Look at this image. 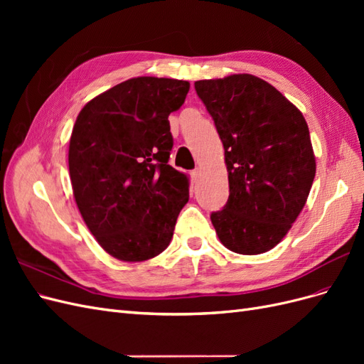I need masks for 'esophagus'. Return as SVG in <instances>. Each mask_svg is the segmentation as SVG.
<instances>
[{
  "label": "esophagus",
  "mask_w": 364,
  "mask_h": 364,
  "mask_svg": "<svg viewBox=\"0 0 364 364\" xmlns=\"http://www.w3.org/2000/svg\"><path fill=\"white\" fill-rule=\"evenodd\" d=\"M190 174H191V179H193V181L196 182V181H197V178H199V174H200V171L196 168V170H193V171H191Z\"/></svg>",
  "instance_id": "esophagus-1"
}]
</instances>
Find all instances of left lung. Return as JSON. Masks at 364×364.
<instances>
[{
    "instance_id": "8db88e82",
    "label": "left lung",
    "mask_w": 364,
    "mask_h": 364,
    "mask_svg": "<svg viewBox=\"0 0 364 364\" xmlns=\"http://www.w3.org/2000/svg\"><path fill=\"white\" fill-rule=\"evenodd\" d=\"M196 92L223 142L229 199L211 222L222 245L258 255L287 235L310 194L316 158L306 121L252 74L199 80Z\"/></svg>"
}]
</instances>
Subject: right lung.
<instances>
[{
	"instance_id": "add662e5",
	"label": "right lung",
	"mask_w": 364,
	"mask_h": 364,
	"mask_svg": "<svg viewBox=\"0 0 364 364\" xmlns=\"http://www.w3.org/2000/svg\"><path fill=\"white\" fill-rule=\"evenodd\" d=\"M190 83L135 77L87 102L75 119L68 165L77 208L109 255L155 258L188 202V178L168 165V115Z\"/></svg>"
}]
</instances>
